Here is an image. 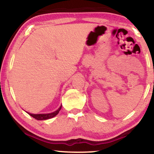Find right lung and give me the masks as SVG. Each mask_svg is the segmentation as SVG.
<instances>
[{"label": "right lung", "mask_w": 154, "mask_h": 154, "mask_svg": "<svg viewBox=\"0 0 154 154\" xmlns=\"http://www.w3.org/2000/svg\"><path fill=\"white\" fill-rule=\"evenodd\" d=\"M61 108H62V106H61L57 110H56L55 111H54V112L52 113H39V114H33V113H31L29 112H26V113H29L31 116L34 118L35 119L38 120V121H43V120L50 119L55 116L57 115L59 112H60V111L61 110Z\"/></svg>", "instance_id": "add662e5"}]
</instances>
